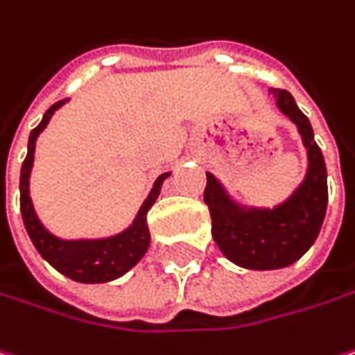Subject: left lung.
Masks as SVG:
<instances>
[{
    "mask_svg": "<svg viewBox=\"0 0 355 355\" xmlns=\"http://www.w3.org/2000/svg\"><path fill=\"white\" fill-rule=\"evenodd\" d=\"M278 109L296 123L308 148V173L300 187L274 208H244L207 173L205 202L212 218V239L223 254L248 270L286 268L316 242L328 207V175L308 116L284 89L272 91Z\"/></svg>",
    "mask_w": 355,
    "mask_h": 355,
    "instance_id": "1",
    "label": "left lung"
}]
</instances>
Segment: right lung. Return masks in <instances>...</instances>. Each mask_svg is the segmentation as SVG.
<instances>
[{
    "label": "right lung",
    "instance_id": "right-lung-1",
    "mask_svg": "<svg viewBox=\"0 0 355 355\" xmlns=\"http://www.w3.org/2000/svg\"><path fill=\"white\" fill-rule=\"evenodd\" d=\"M65 103L67 99L57 101L55 105H51L45 111L41 123L29 135L27 157L21 164V177H19L21 216H24L25 230L33 242V246L55 270H59L61 274H65L75 282L101 284V282H109V280L123 276L145 256L148 244H150L147 212L148 208L155 205L157 196L161 193L162 180L168 177V173H164L155 180V187L147 196V200L143 202L137 218L121 234L97 240H61L53 236L51 232H47L43 228V224L39 223L37 214L31 205V198H29V173L33 166V153H35V141H37L39 132L47 127L51 115Z\"/></svg>",
    "mask_w": 355,
    "mask_h": 355
}]
</instances>
